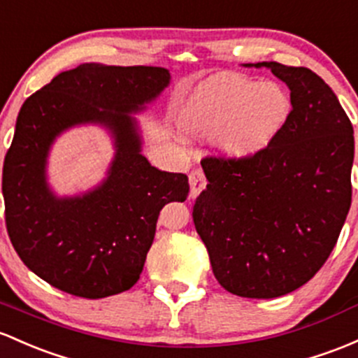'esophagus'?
Returning a JSON list of instances; mask_svg holds the SVG:
<instances>
[{
    "label": "esophagus",
    "instance_id": "34e87169",
    "mask_svg": "<svg viewBox=\"0 0 358 358\" xmlns=\"http://www.w3.org/2000/svg\"><path fill=\"white\" fill-rule=\"evenodd\" d=\"M189 186H191V196L196 198L206 186V178L203 174L201 169H193L189 172Z\"/></svg>",
    "mask_w": 358,
    "mask_h": 358
}]
</instances>
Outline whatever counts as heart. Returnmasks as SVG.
I'll use <instances>...</instances> for the list:
<instances>
[{
    "label": "heart",
    "instance_id": "heart-1",
    "mask_svg": "<svg viewBox=\"0 0 358 358\" xmlns=\"http://www.w3.org/2000/svg\"><path fill=\"white\" fill-rule=\"evenodd\" d=\"M290 114V97L276 82L215 76L191 97L182 116L187 133L218 138L229 155L249 159L271 143Z\"/></svg>",
    "mask_w": 358,
    "mask_h": 358
}]
</instances>
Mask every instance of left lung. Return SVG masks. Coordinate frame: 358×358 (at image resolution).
<instances>
[{"instance_id":"1","label":"left lung","mask_w":358,"mask_h":358,"mask_svg":"<svg viewBox=\"0 0 358 358\" xmlns=\"http://www.w3.org/2000/svg\"><path fill=\"white\" fill-rule=\"evenodd\" d=\"M255 66L287 83L292 110L256 155L201 160L208 184L193 220L227 292L273 299L309 282L331 255L352 203L353 128L314 71L276 61Z\"/></svg>"}]
</instances>
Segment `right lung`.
I'll list each match as a JSON object with an SVG mask.
<instances>
[{
    "label": "right lung",
    "mask_w": 358,
    "mask_h": 358,
    "mask_svg": "<svg viewBox=\"0 0 358 358\" xmlns=\"http://www.w3.org/2000/svg\"><path fill=\"white\" fill-rule=\"evenodd\" d=\"M157 66L85 63L63 71L22 106L3 165L6 230L25 266L49 285L83 299L129 290L140 280L160 210L184 201L186 174L164 172L141 155L136 121L169 85ZM99 122L117 140L110 178L78 199H56L45 159L61 131Z\"/></svg>",
    "instance_id": "1"
}]
</instances>
